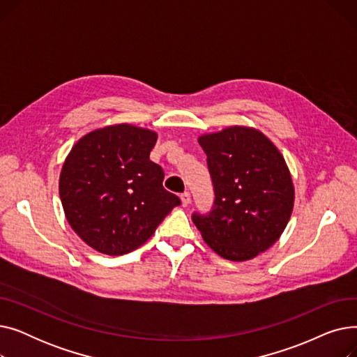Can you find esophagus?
Instances as JSON below:
<instances>
[{
  "label": "esophagus",
  "instance_id": "1",
  "mask_svg": "<svg viewBox=\"0 0 357 357\" xmlns=\"http://www.w3.org/2000/svg\"><path fill=\"white\" fill-rule=\"evenodd\" d=\"M181 201H182L183 207H188V205L191 204V194H190V192H183V194L181 195Z\"/></svg>",
  "mask_w": 357,
  "mask_h": 357
}]
</instances>
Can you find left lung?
<instances>
[{
    "label": "left lung",
    "instance_id": "left-lung-1",
    "mask_svg": "<svg viewBox=\"0 0 357 357\" xmlns=\"http://www.w3.org/2000/svg\"><path fill=\"white\" fill-rule=\"evenodd\" d=\"M214 186L208 214H192L205 243L221 257L243 261L268 250L294 208L284 156L260 131L233 126L198 139Z\"/></svg>",
    "mask_w": 357,
    "mask_h": 357
}]
</instances>
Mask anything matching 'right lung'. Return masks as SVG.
I'll use <instances>...</instances> for the list:
<instances>
[{
    "label": "right lung",
    "mask_w": 357,
    "mask_h": 357,
    "mask_svg": "<svg viewBox=\"0 0 357 357\" xmlns=\"http://www.w3.org/2000/svg\"><path fill=\"white\" fill-rule=\"evenodd\" d=\"M156 140L152 130L107 126L85 135L68 155L59 179L63 211L97 252L136 250L181 204L163 188V169L149 158Z\"/></svg>",
    "instance_id": "obj_1"
}]
</instances>
